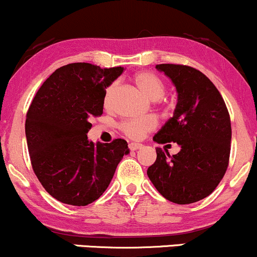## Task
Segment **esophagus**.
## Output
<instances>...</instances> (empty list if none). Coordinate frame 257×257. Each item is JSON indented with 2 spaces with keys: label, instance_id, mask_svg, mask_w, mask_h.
<instances>
[{
  "label": "esophagus",
  "instance_id": "1",
  "mask_svg": "<svg viewBox=\"0 0 257 257\" xmlns=\"http://www.w3.org/2000/svg\"><path fill=\"white\" fill-rule=\"evenodd\" d=\"M143 147L142 146L141 143H131L128 146V148H130V150H132V152H134V150H138V149H141V148Z\"/></svg>",
  "mask_w": 257,
  "mask_h": 257
}]
</instances>
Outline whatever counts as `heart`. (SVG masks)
<instances>
[{
  "instance_id": "heart-1",
  "label": "heart",
  "mask_w": 257,
  "mask_h": 257,
  "mask_svg": "<svg viewBox=\"0 0 257 257\" xmlns=\"http://www.w3.org/2000/svg\"><path fill=\"white\" fill-rule=\"evenodd\" d=\"M135 84L137 85L141 92L150 101H158L159 103L164 105L166 110L172 108V102L167 97H165L166 84L161 77L153 72H140L135 74ZM117 84L110 83L105 87L103 93V105L104 108H109L113 103L114 93L116 91ZM120 131L132 140H141L148 132L156 127V120L154 117L146 116L138 117V119H130L120 123Z\"/></svg>"
}]
</instances>
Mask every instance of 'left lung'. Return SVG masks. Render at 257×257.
<instances>
[{
    "label": "left lung",
    "instance_id": "8db88e82",
    "mask_svg": "<svg viewBox=\"0 0 257 257\" xmlns=\"http://www.w3.org/2000/svg\"><path fill=\"white\" fill-rule=\"evenodd\" d=\"M177 87L173 117L154 136L159 144L173 142L180 152L156 148L148 177L168 201L178 204L203 200L215 190L228 167L231 119L219 90L201 71L186 65H156Z\"/></svg>",
    "mask_w": 257,
    "mask_h": 257
}]
</instances>
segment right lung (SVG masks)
Segmentation results:
<instances>
[{"mask_svg": "<svg viewBox=\"0 0 257 257\" xmlns=\"http://www.w3.org/2000/svg\"><path fill=\"white\" fill-rule=\"evenodd\" d=\"M122 71L86 62L62 66L30 104L25 134L33 172L45 191L62 203L87 206L99 198L128 153L121 138L93 144L86 136L90 119L103 113L105 87Z\"/></svg>", "mask_w": 257, "mask_h": 257, "instance_id": "add662e5", "label": "right lung"}]
</instances>
